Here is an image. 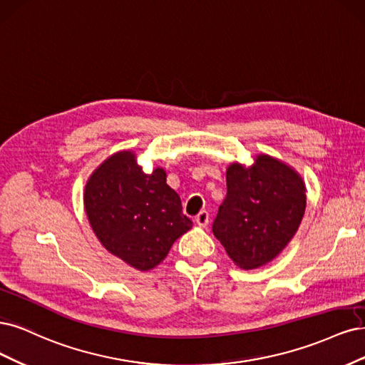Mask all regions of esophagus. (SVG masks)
<instances>
[{"label":"esophagus","mask_w":365,"mask_h":365,"mask_svg":"<svg viewBox=\"0 0 365 365\" xmlns=\"http://www.w3.org/2000/svg\"><path fill=\"white\" fill-rule=\"evenodd\" d=\"M195 222L200 227H206L209 225V212L207 210H202L197 217H195Z\"/></svg>","instance_id":"1"}]
</instances>
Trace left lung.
<instances>
[{
	"mask_svg": "<svg viewBox=\"0 0 365 365\" xmlns=\"http://www.w3.org/2000/svg\"><path fill=\"white\" fill-rule=\"evenodd\" d=\"M227 195L212 225L215 238L244 269L273 261L296 235L307 207L300 174L268 155L245 168L233 162L226 171Z\"/></svg>",
	"mask_w": 365,
	"mask_h": 365,
	"instance_id": "1",
	"label": "left lung"
}]
</instances>
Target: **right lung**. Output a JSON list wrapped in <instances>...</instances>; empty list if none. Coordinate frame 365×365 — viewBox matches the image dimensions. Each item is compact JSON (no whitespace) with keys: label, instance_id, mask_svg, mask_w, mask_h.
I'll return each mask as SVG.
<instances>
[{"label":"right lung","instance_id":"1","mask_svg":"<svg viewBox=\"0 0 365 365\" xmlns=\"http://www.w3.org/2000/svg\"><path fill=\"white\" fill-rule=\"evenodd\" d=\"M83 202L104 249L139 272L159 265L192 227L179 194L167 185L165 170L144 173L130 150L115 153L91 174Z\"/></svg>","mask_w":365,"mask_h":365}]
</instances>
